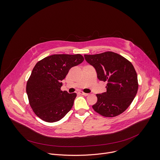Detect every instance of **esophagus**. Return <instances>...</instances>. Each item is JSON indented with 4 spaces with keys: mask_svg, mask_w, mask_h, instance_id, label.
<instances>
[{
    "mask_svg": "<svg viewBox=\"0 0 160 160\" xmlns=\"http://www.w3.org/2000/svg\"><path fill=\"white\" fill-rule=\"evenodd\" d=\"M79 93H80L81 95H84V96H88V95H89V93H84V92H79Z\"/></svg>",
    "mask_w": 160,
    "mask_h": 160,
    "instance_id": "1",
    "label": "esophagus"
}]
</instances>
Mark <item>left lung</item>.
Returning <instances> with one entry per match:
<instances>
[{
  "mask_svg": "<svg viewBox=\"0 0 160 160\" xmlns=\"http://www.w3.org/2000/svg\"><path fill=\"white\" fill-rule=\"evenodd\" d=\"M84 58L95 68L98 79L108 82L107 92L97 94L98 100L93 109L105 117L119 115L129 107L137 93V75L133 65L111 51L84 55Z\"/></svg>",
  "mask_w": 160,
  "mask_h": 160,
  "instance_id": "left-lung-1",
  "label": "left lung"
}]
</instances>
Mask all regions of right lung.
Returning a JSON list of instances; mask_svg holds the SVG:
<instances>
[{"mask_svg": "<svg viewBox=\"0 0 160 160\" xmlns=\"http://www.w3.org/2000/svg\"><path fill=\"white\" fill-rule=\"evenodd\" d=\"M84 60L77 55H53L38 62L27 81L26 92L31 108L39 118L49 122L62 119L72 109L77 96L60 88L69 70Z\"/></svg>", "mask_w": 160, "mask_h": 160, "instance_id": "add662e5", "label": "right lung"}]
</instances>
